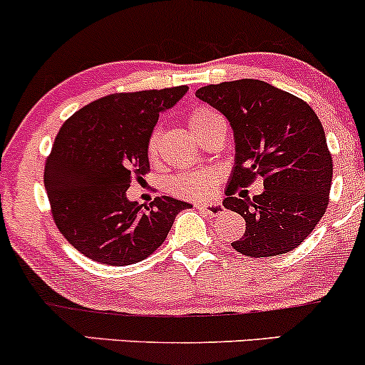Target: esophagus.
<instances>
[{
    "label": "esophagus",
    "mask_w": 365,
    "mask_h": 365,
    "mask_svg": "<svg viewBox=\"0 0 365 365\" xmlns=\"http://www.w3.org/2000/svg\"><path fill=\"white\" fill-rule=\"evenodd\" d=\"M195 207H197L199 211H204V213H207L211 216H218L220 213H223V206L220 202H210V204L197 202L195 204Z\"/></svg>",
    "instance_id": "obj_1"
}]
</instances>
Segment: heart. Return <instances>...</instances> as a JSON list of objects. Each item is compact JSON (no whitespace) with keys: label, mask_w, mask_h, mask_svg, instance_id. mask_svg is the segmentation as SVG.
<instances>
[{"label":"heart","mask_w":365,"mask_h":365,"mask_svg":"<svg viewBox=\"0 0 365 365\" xmlns=\"http://www.w3.org/2000/svg\"><path fill=\"white\" fill-rule=\"evenodd\" d=\"M215 112L204 109V107H197L189 114V126L190 130L197 131L204 124L215 118ZM159 145V131H152L149 143H147V152L149 155H155ZM216 185V175L211 171H192V173H185L176 176L173 182V190L180 195H187V197H204V195L211 194Z\"/></svg>","instance_id":"heart-1"}]
</instances>
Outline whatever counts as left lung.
Listing matches in <instances>:
<instances>
[{"mask_svg": "<svg viewBox=\"0 0 365 365\" xmlns=\"http://www.w3.org/2000/svg\"><path fill=\"white\" fill-rule=\"evenodd\" d=\"M195 97L222 112L234 131L228 187L263 178L259 195L228 194L223 201L246 220V232L232 247L253 258L293 251L329 202L332 158L317 114L302 98L258 79L202 86Z\"/></svg>", "mask_w": 365, "mask_h": 365, "instance_id": "obj_1", "label": "left lung"}]
</instances>
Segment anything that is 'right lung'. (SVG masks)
Segmentation results:
<instances>
[{
	"instance_id": "add662e5",
	"label": "right lung",
	"mask_w": 365,
	"mask_h": 365,
	"mask_svg": "<svg viewBox=\"0 0 365 365\" xmlns=\"http://www.w3.org/2000/svg\"><path fill=\"white\" fill-rule=\"evenodd\" d=\"M187 86L114 93L88 103L60 128L45 166V189L58 230L79 253L124 267L154 253L176 215L192 204L161 195L128 201L131 180L149 171L147 143L159 114Z\"/></svg>"
}]
</instances>
